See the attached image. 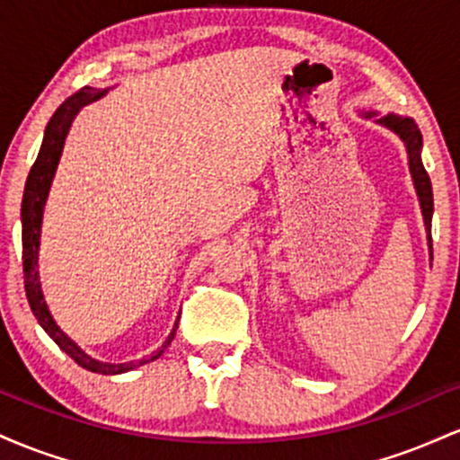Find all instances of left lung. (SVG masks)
Listing matches in <instances>:
<instances>
[{"mask_svg": "<svg viewBox=\"0 0 460 460\" xmlns=\"http://www.w3.org/2000/svg\"><path fill=\"white\" fill-rule=\"evenodd\" d=\"M366 116H374L372 112ZM378 123L387 125L392 128L400 138L404 140L406 151H409V166H411V175H413L417 194H420V203H421V212H424V223L429 226L430 231V223H432V186H430V177L426 172L424 164H421V131L415 125L413 119H400L395 114H387L383 116ZM430 240V251H432V237L429 235Z\"/></svg>", "mask_w": 460, "mask_h": 460, "instance_id": "obj_1", "label": "left lung"}]
</instances>
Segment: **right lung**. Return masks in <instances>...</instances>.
Wrapping results in <instances>:
<instances>
[{"instance_id":"add662e5","label":"right lung","mask_w":460,"mask_h":460,"mask_svg":"<svg viewBox=\"0 0 460 460\" xmlns=\"http://www.w3.org/2000/svg\"><path fill=\"white\" fill-rule=\"evenodd\" d=\"M105 91H94V88H79L75 94L66 99L60 108L56 110V114L51 116L49 125L45 129V140L43 146H40L39 157H36L34 166H31L28 181H25V194H23V205H21V220H23V281H25V294H28V303L31 311H34L36 320L43 326L47 335L56 341L62 350L66 352L77 366L84 369H91V372L97 374H120L129 372V369L142 366V363H149L153 358H157L166 350L168 344L175 337L177 324L172 329L168 340L164 341V346L157 352H153L149 358H142L138 363H120V366H110V363L94 361L93 357H88L86 352L79 350V348L73 344L71 340L58 329V324L51 318V314L47 311V305L43 300V292H40L39 283V237H40V220H43V208L47 200V192H49L51 179H54L58 160H60L62 146H65V138L68 134V128H71L73 119L84 105L97 102L99 97H103Z\"/></svg>"}]
</instances>
